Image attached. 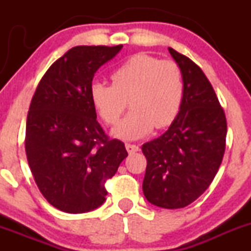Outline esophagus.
<instances>
[{"label":"esophagus","instance_id":"34e87169","mask_svg":"<svg viewBox=\"0 0 251 251\" xmlns=\"http://www.w3.org/2000/svg\"><path fill=\"white\" fill-rule=\"evenodd\" d=\"M126 149H127L128 154L136 153V151H140V147L137 144H131V143H126Z\"/></svg>","mask_w":251,"mask_h":251}]
</instances>
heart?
Wrapping results in <instances>:
<instances>
[{
  "label": "heart",
  "instance_id": "b5f03b06",
  "mask_svg": "<svg viewBox=\"0 0 251 251\" xmlns=\"http://www.w3.org/2000/svg\"><path fill=\"white\" fill-rule=\"evenodd\" d=\"M113 83L93 82L90 97L93 107L108 125L119 121L127 107L132 110L114 128L123 140H137L153 127L171 125L181 109L184 80L178 65L148 54H136L111 73Z\"/></svg>",
  "mask_w": 251,
  "mask_h": 251
}]
</instances>
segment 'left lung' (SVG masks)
<instances>
[{"mask_svg":"<svg viewBox=\"0 0 251 251\" xmlns=\"http://www.w3.org/2000/svg\"><path fill=\"white\" fill-rule=\"evenodd\" d=\"M181 69L184 96L169 130L147 142L143 193L164 209H179L198 199L219 171L226 148L227 121L211 83L186 55L169 47Z\"/></svg>","mask_w":251,"mask_h":251,"instance_id":"1","label":"left lung"}]
</instances>
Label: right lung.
<instances>
[{
	"mask_svg": "<svg viewBox=\"0 0 251 251\" xmlns=\"http://www.w3.org/2000/svg\"><path fill=\"white\" fill-rule=\"evenodd\" d=\"M121 48L73 47L45 73L30 103L27 163L42 196L64 212L104 203V183L127 156L125 144L104 133L90 97L95 73Z\"/></svg>",
	"mask_w": 251,
	"mask_h": 251,
	"instance_id": "obj_1",
	"label": "right lung"
}]
</instances>
